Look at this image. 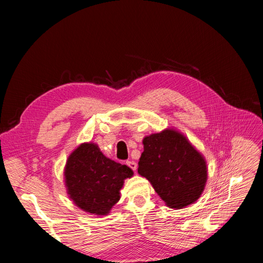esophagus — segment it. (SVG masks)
Wrapping results in <instances>:
<instances>
[{"label": "esophagus", "mask_w": 263, "mask_h": 263, "mask_svg": "<svg viewBox=\"0 0 263 263\" xmlns=\"http://www.w3.org/2000/svg\"><path fill=\"white\" fill-rule=\"evenodd\" d=\"M126 164L129 166V168L133 170V171H136V169H137V163L135 162V161H127L126 162Z\"/></svg>", "instance_id": "esophagus-1"}]
</instances>
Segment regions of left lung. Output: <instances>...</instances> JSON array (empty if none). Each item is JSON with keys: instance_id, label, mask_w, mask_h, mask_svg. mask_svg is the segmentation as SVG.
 <instances>
[{"instance_id": "1", "label": "left lung", "mask_w": 263, "mask_h": 263, "mask_svg": "<svg viewBox=\"0 0 263 263\" xmlns=\"http://www.w3.org/2000/svg\"><path fill=\"white\" fill-rule=\"evenodd\" d=\"M142 145L138 173L151 183L165 205L181 210L195 203L208 181V165L200 151L174 128L146 136Z\"/></svg>"}]
</instances>
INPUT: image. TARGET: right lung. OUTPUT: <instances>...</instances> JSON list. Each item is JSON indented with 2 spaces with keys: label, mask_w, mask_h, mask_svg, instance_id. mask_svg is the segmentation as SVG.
<instances>
[{
  "label": "right lung",
  "mask_w": 263,
  "mask_h": 263,
  "mask_svg": "<svg viewBox=\"0 0 263 263\" xmlns=\"http://www.w3.org/2000/svg\"><path fill=\"white\" fill-rule=\"evenodd\" d=\"M133 170L103 155L94 142L79 145L63 170L67 193L82 211L105 216L121 198L124 181Z\"/></svg>",
  "instance_id": "right-lung-1"
}]
</instances>
